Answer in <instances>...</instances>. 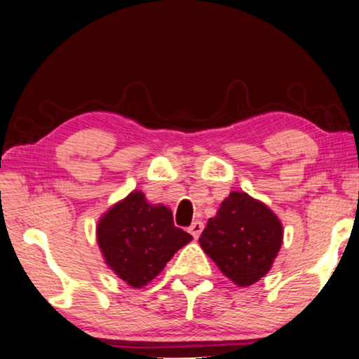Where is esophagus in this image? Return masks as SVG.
<instances>
[{
    "mask_svg": "<svg viewBox=\"0 0 359 359\" xmlns=\"http://www.w3.org/2000/svg\"><path fill=\"white\" fill-rule=\"evenodd\" d=\"M201 231H203V223H201V221H195V223H191L189 228V232L195 237V239H198Z\"/></svg>",
    "mask_w": 359,
    "mask_h": 359,
    "instance_id": "obj_1",
    "label": "esophagus"
}]
</instances>
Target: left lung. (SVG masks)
<instances>
[{
	"label": "left lung",
	"mask_w": 359,
	"mask_h": 359,
	"mask_svg": "<svg viewBox=\"0 0 359 359\" xmlns=\"http://www.w3.org/2000/svg\"><path fill=\"white\" fill-rule=\"evenodd\" d=\"M198 241L232 283L250 286L269 273L281 247L283 228L269 206L231 191Z\"/></svg>",
	"instance_id": "left-lung-1"
}]
</instances>
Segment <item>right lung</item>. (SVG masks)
Masks as SVG:
<instances>
[{
  "instance_id": "1",
  "label": "right lung",
  "mask_w": 359,
  "mask_h": 359,
  "mask_svg": "<svg viewBox=\"0 0 359 359\" xmlns=\"http://www.w3.org/2000/svg\"><path fill=\"white\" fill-rule=\"evenodd\" d=\"M191 236L174 224L168 206H153L133 191L97 224V242L107 265L130 286L141 287L161 273Z\"/></svg>"
}]
</instances>
